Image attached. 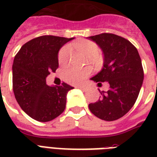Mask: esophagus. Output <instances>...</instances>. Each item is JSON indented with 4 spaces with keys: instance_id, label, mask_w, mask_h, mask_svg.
<instances>
[{
    "instance_id": "obj_1",
    "label": "esophagus",
    "mask_w": 157,
    "mask_h": 157,
    "mask_svg": "<svg viewBox=\"0 0 157 157\" xmlns=\"http://www.w3.org/2000/svg\"><path fill=\"white\" fill-rule=\"evenodd\" d=\"M78 88L79 89H81V90H83V91H86V90H88V87L86 86H78Z\"/></svg>"
}]
</instances>
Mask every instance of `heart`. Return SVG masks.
Here are the masks:
<instances>
[{"label":"heart","mask_w":157,"mask_h":157,"mask_svg":"<svg viewBox=\"0 0 157 157\" xmlns=\"http://www.w3.org/2000/svg\"><path fill=\"white\" fill-rule=\"evenodd\" d=\"M76 50H78L86 57H88L90 60H93L98 56L99 54V48L93 41L89 40H81L72 44ZM71 50L68 46H64L60 50L59 53V63L61 65H66L70 58ZM90 67H84V68H74L68 67L65 69L63 72V77L64 81L70 84H78L83 81L84 79L90 74Z\"/></svg>","instance_id":"heart-1"}]
</instances>
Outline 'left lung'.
Returning <instances> with one entry per match:
<instances>
[{
  "mask_svg": "<svg viewBox=\"0 0 157 157\" xmlns=\"http://www.w3.org/2000/svg\"><path fill=\"white\" fill-rule=\"evenodd\" d=\"M100 47L103 54V68L91 80L107 82V91L89 104L90 112L99 119L112 121L126 114L136 102L144 81V69L139 52L129 40L112 33L87 37Z\"/></svg>",
  "mask_w": 157,
  "mask_h": 157,
  "instance_id": "1",
  "label": "left lung"
}]
</instances>
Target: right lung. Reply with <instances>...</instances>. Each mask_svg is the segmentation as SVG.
I'll return each mask as SVG.
<instances>
[{"mask_svg": "<svg viewBox=\"0 0 157 157\" xmlns=\"http://www.w3.org/2000/svg\"><path fill=\"white\" fill-rule=\"evenodd\" d=\"M74 38L42 36L21 47L13 59V90L24 112L40 122L54 120L63 112L71 86H48L46 77L59 67V50Z\"/></svg>", "mask_w": 157, "mask_h": 157, "instance_id": "obj_1", "label": "right lung"}]
</instances>
